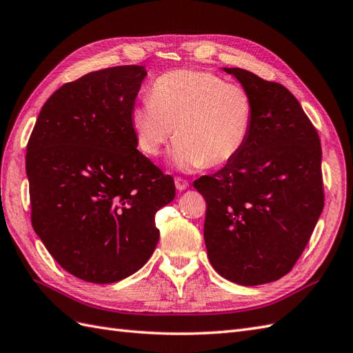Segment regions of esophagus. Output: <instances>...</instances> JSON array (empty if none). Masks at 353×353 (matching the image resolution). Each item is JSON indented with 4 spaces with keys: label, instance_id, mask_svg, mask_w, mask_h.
Listing matches in <instances>:
<instances>
[{
    "label": "esophagus",
    "instance_id": "34e87169",
    "mask_svg": "<svg viewBox=\"0 0 353 353\" xmlns=\"http://www.w3.org/2000/svg\"><path fill=\"white\" fill-rule=\"evenodd\" d=\"M174 183H176L177 191H185V189L189 188V182H188L186 179H182V177H177V179L174 180Z\"/></svg>",
    "mask_w": 353,
    "mask_h": 353
}]
</instances>
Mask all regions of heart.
Instances as JSON below:
<instances>
[{
	"instance_id": "1",
	"label": "heart",
	"mask_w": 353,
	"mask_h": 353,
	"mask_svg": "<svg viewBox=\"0 0 353 353\" xmlns=\"http://www.w3.org/2000/svg\"><path fill=\"white\" fill-rule=\"evenodd\" d=\"M252 123L254 101L245 88L189 68L159 76L149 89V101L131 110L139 149L157 157L173 134L170 162L183 171L232 161L246 144Z\"/></svg>"
}]
</instances>
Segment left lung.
Segmentation results:
<instances>
[{
  "label": "left lung",
  "instance_id": "1",
  "mask_svg": "<svg viewBox=\"0 0 353 353\" xmlns=\"http://www.w3.org/2000/svg\"><path fill=\"white\" fill-rule=\"evenodd\" d=\"M254 101V123L239 155L194 188L207 203L204 241L213 268L243 286L292 270L323 209L319 134L280 83L223 68Z\"/></svg>",
  "mask_w": 353,
  "mask_h": 353
}]
</instances>
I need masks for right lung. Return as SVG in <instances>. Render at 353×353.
<instances>
[{"instance_id":"1","label":"right lung","mask_w":353,"mask_h":353,"mask_svg":"<svg viewBox=\"0 0 353 353\" xmlns=\"http://www.w3.org/2000/svg\"><path fill=\"white\" fill-rule=\"evenodd\" d=\"M146 74L121 65L62 85L26 146L32 228L85 282H119L146 264L159 240L155 214L176 196L173 177L137 150L131 126Z\"/></svg>"}]
</instances>
